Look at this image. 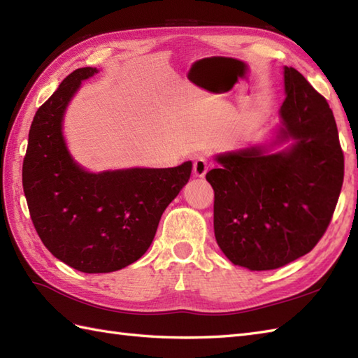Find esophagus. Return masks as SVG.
Returning <instances> with one entry per match:
<instances>
[{"instance_id":"34e87169","label":"esophagus","mask_w":358,"mask_h":358,"mask_svg":"<svg viewBox=\"0 0 358 358\" xmlns=\"http://www.w3.org/2000/svg\"><path fill=\"white\" fill-rule=\"evenodd\" d=\"M208 169H209V164H208V162L204 158H196L195 162H194V167H192V171H194V177H196V178H203L204 175H206V172H208Z\"/></svg>"}]
</instances>
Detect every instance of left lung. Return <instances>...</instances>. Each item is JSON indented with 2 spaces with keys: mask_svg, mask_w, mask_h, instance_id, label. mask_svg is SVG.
Wrapping results in <instances>:
<instances>
[{
  "mask_svg": "<svg viewBox=\"0 0 358 358\" xmlns=\"http://www.w3.org/2000/svg\"><path fill=\"white\" fill-rule=\"evenodd\" d=\"M286 100L269 140L214 155V232L229 260L271 271L308 254L328 227L345 158L328 101L285 66Z\"/></svg>",
  "mask_w": 358,
  "mask_h": 358,
  "instance_id": "left-lung-1",
  "label": "left lung"
}]
</instances>
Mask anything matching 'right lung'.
<instances>
[{
  "label": "right lung",
  "instance_id": "add662e5",
  "mask_svg": "<svg viewBox=\"0 0 358 358\" xmlns=\"http://www.w3.org/2000/svg\"><path fill=\"white\" fill-rule=\"evenodd\" d=\"M98 72L73 71L36 110L22 163V189L44 246L86 273L120 271L141 258L192 172V162L90 172L72 157L63 134L67 106Z\"/></svg>",
  "mask_w": 358,
  "mask_h": 358
}]
</instances>
